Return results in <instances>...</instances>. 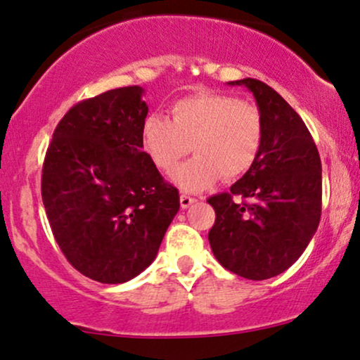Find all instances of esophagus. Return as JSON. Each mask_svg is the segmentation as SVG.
<instances>
[{
  "label": "esophagus",
  "mask_w": 360,
  "mask_h": 360,
  "mask_svg": "<svg viewBox=\"0 0 360 360\" xmlns=\"http://www.w3.org/2000/svg\"><path fill=\"white\" fill-rule=\"evenodd\" d=\"M179 202H181V207H183V210H186V207L191 206L193 202H196V199H194L193 196H188V194H181Z\"/></svg>",
  "instance_id": "obj_1"
}]
</instances>
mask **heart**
<instances>
[{
	"instance_id": "1",
	"label": "heart",
	"mask_w": 360,
	"mask_h": 360,
	"mask_svg": "<svg viewBox=\"0 0 360 360\" xmlns=\"http://www.w3.org/2000/svg\"><path fill=\"white\" fill-rule=\"evenodd\" d=\"M263 141L262 112L253 102L218 92H198L171 107V120L149 115L141 144L161 172L174 171L184 155L193 158L176 169L172 181L184 191H205L219 177L236 179L257 161Z\"/></svg>"
}]
</instances>
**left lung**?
<instances>
[{
	"label": "left lung",
	"mask_w": 360,
	"mask_h": 360,
	"mask_svg": "<svg viewBox=\"0 0 360 360\" xmlns=\"http://www.w3.org/2000/svg\"><path fill=\"white\" fill-rule=\"evenodd\" d=\"M245 85L262 112L257 161L228 193L207 199L210 245L226 270L248 280L280 275L300 258L322 213V162L309 129L287 101L257 79Z\"/></svg>",
	"instance_id": "obj_1"
}]
</instances>
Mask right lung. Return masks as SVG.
I'll use <instances>...</instances> for the list:
<instances>
[{"mask_svg":"<svg viewBox=\"0 0 360 360\" xmlns=\"http://www.w3.org/2000/svg\"><path fill=\"white\" fill-rule=\"evenodd\" d=\"M141 86L107 90L72 107L46 149L41 199L68 263L101 283H124L158 255L179 211L141 144Z\"/></svg>","mask_w":360,"mask_h":360,"instance_id":"1","label":"right lung"}]
</instances>
